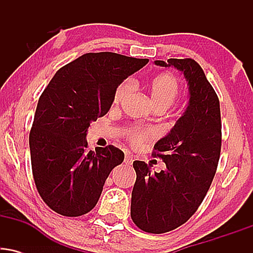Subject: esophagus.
<instances>
[{
	"mask_svg": "<svg viewBox=\"0 0 253 253\" xmlns=\"http://www.w3.org/2000/svg\"><path fill=\"white\" fill-rule=\"evenodd\" d=\"M124 162H125V164H127V165H130L133 163V157L130 156V155H128V153H126V156H125V159H124Z\"/></svg>",
	"mask_w": 253,
	"mask_h": 253,
	"instance_id": "34e87169",
	"label": "esophagus"
}]
</instances>
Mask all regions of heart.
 I'll return each instance as SVG.
<instances>
[{
    "mask_svg": "<svg viewBox=\"0 0 253 253\" xmlns=\"http://www.w3.org/2000/svg\"><path fill=\"white\" fill-rule=\"evenodd\" d=\"M133 83L125 81L117 88L113 103L119 104L132 91ZM147 90L155 108H169L179 95V82L172 74H159L153 77L147 84ZM126 135L133 146H140L144 143L153 140L157 136V130L152 127L130 126L126 129Z\"/></svg>",
    "mask_w": 253,
    "mask_h": 253,
    "instance_id": "1",
    "label": "heart"
}]
</instances>
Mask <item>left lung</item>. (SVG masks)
<instances>
[{
    "instance_id": "left-lung-1",
    "label": "left lung",
    "mask_w": 253,
    "mask_h": 253,
    "mask_svg": "<svg viewBox=\"0 0 253 253\" xmlns=\"http://www.w3.org/2000/svg\"><path fill=\"white\" fill-rule=\"evenodd\" d=\"M155 63L182 71L190 94L184 114L153 147L152 156L167 169L153 173L145 162H133L130 217L141 231L161 234L187 222L207 195L221 152V114L219 97L199 63L191 58Z\"/></svg>"
}]
</instances>
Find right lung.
<instances>
[{
  "label": "right lung",
  "mask_w": 253,
  "mask_h": 253,
  "mask_svg": "<svg viewBox=\"0 0 253 253\" xmlns=\"http://www.w3.org/2000/svg\"><path fill=\"white\" fill-rule=\"evenodd\" d=\"M149 59L113 52L85 53L56 72L38 102L30 132L34 183L42 201L64 216L96 206L124 152L108 145L88 149L90 123L108 113L118 85Z\"/></svg>",
  "instance_id": "1"
}]
</instances>
